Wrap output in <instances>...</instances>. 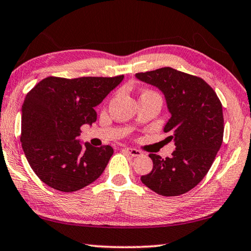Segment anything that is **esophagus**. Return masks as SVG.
I'll use <instances>...</instances> for the list:
<instances>
[{"label":"esophagus","mask_w":251,"mask_h":251,"mask_svg":"<svg viewBox=\"0 0 251 251\" xmlns=\"http://www.w3.org/2000/svg\"><path fill=\"white\" fill-rule=\"evenodd\" d=\"M124 151L127 152V154H129L130 156H133V157H141L143 155V152L141 151L135 150V148L126 147V148H124Z\"/></svg>","instance_id":"obj_1"}]
</instances>
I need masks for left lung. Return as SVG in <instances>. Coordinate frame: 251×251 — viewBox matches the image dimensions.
Returning <instances> with one entry per match:
<instances>
[{"instance_id": "obj_1", "label": "left lung", "mask_w": 251, "mask_h": 251, "mask_svg": "<svg viewBox=\"0 0 251 251\" xmlns=\"http://www.w3.org/2000/svg\"><path fill=\"white\" fill-rule=\"evenodd\" d=\"M136 78L163 93L171 118L164 127L174 141L172 157L150 154L152 169L142 182L161 196L193 189L209 171L223 143V106L215 91L197 76L172 67L137 73Z\"/></svg>"}]
</instances>
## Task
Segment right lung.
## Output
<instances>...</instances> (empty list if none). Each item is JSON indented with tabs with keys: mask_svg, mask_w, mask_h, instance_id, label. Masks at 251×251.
<instances>
[{
	"mask_svg": "<svg viewBox=\"0 0 251 251\" xmlns=\"http://www.w3.org/2000/svg\"><path fill=\"white\" fill-rule=\"evenodd\" d=\"M124 79L116 77H46L22 105L21 143L29 166L40 179L63 193L95 181L114 150L80 142V126L96 122L95 107Z\"/></svg>",
	"mask_w": 251,
	"mask_h": 251,
	"instance_id": "1",
	"label": "right lung"
}]
</instances>
